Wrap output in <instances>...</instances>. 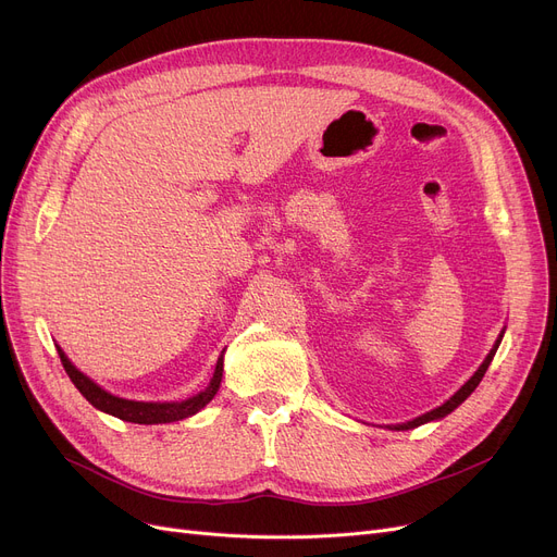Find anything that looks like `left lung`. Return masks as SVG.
I'll use <instances>...</instances> for the list:
<instances>
[{
    "mask_svg": "<svg viewBox=\"0 0 557 557\" xmlns=\"http://www.w3.org/2000/svg\"><path fill=\"white\" fill-rule=\"evenodd\" d=\"M499 343H502V338L496 341V345H494V349H490V355H487V359L483 361V366L474 372V376L470 379V382H467L454 397H449L443 406H437V408H433V411H429V413H424V416H420V418H416V420H411V422H406V424H395L393 429H397V431H404V429H416V426H420V424H424V422H431V420H441V418H445V416H449L454 408H458L467 397H470L472 393H474V388L481 384V379H483V374H485V370H487V366H490V361L494 359V355H496V347H499Z\"/></svg>",
    "mask_w": 557,
    "mask_h": 557,
    "instance_id": "obj_1",
    "label": "left lung"
}]
</instances>
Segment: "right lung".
<instances>
[{
	"instance_id": "1",
	"label": "right lung",
	"mask_w": 557,
	"mask_h": 557,
	"mask_svg": "<svg viewBox=\"0 0 557 557\" xmlns=\"http://www.w3.org/2000/svg\"><path fill=\"white\" fill-rule=\"evenodd\" d=\"M58 357H61V363L65 368V372L70 374L72 384L78 388V393L90 401L95 408L103 413H110L120 420L126 422H135V424H164V422H175V420H185L194 413H198L200 408L208 404L219 386H221V376H223V355L216 361V370L210 386L205 388L202 393H198L196 397H189L185 401H164V404H151V401H133V399H122V397H114L110 393H106L103 388H99L90 376H85L83 372H78L70 359L65 357V352L61 347H58Z\"/></svg>"
}]
</instances>
